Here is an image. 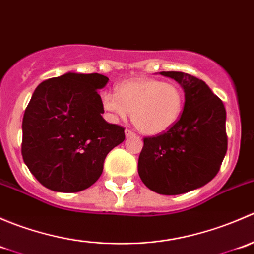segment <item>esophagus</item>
<instances>
[{
    "label": "esophagus",
    "instance_id": "1",
    "mask_svg": "<svg viewBox=\"0 0 254 254\" xmlns=\"http://www.w3.org/2000/svg\"><path fill=\"white\" fill-rule=\"evenodd\" d=\"M125 136H127V137H132V136H135V132H132L131 130L127 129V130H125Z\"/></svg>",
    "mask_w": 254,
    "mask_h": 254
}]
</instances>
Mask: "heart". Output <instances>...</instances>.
<instances>
[{
    "mask_svg": "<svg viewBox=\"0 0 254 254\" xmlns=\"http://www.w3.org/2000/svg\"><path fill=\"white\" fill-rule=\"evenodd\" d=\"M103 108L114 119L131 113L132 124L145 135L168 131L181 118L183 92L178 86L155 78H132L117 87V94H101Z\"/></svg>",
    "mask_w": 254,
    "mask_h": 254,
    "instance_id": "1",
    "label": "heart"
}]
</instances>
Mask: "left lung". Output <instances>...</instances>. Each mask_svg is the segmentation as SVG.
Segmentation results:
<instances>
[{
	"instance_id": "1",
	"label": "left lung",
	"mask_w": 254,
	"mask_h": 254,
	"mask_svg": "<svg viewBox=\"0 0 254 254\" xmlns=\"http://www.w3.org/2000/svg\"><path fill=\"white\" fill-rule=\"evenodd\" d=\"M184 89V108L168 131L145 137L137 171L146 187L178 195L205 186L217 175L227 151L224 103L201 79L162 71Z\"/></svg>"
}]
</instances>
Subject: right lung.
<instances>
[{"mask_svg": "<svg viewBox=\"0 0 254 254\" xmlns=\"http://www.w3.org/2000/svg\"><path fill=\"white\" fill-rule=\"evenodd\" d=\"M99 73L67 72L35 88L22 123V156L48 189L76 193L96 183L109 151L125 140L124 127L109 124L98 89Z\"/></svg>", "mask_w": 254, "mask_h": 254, "instance_id": "right-lung-1", "label": "right lung"}]
</instances>
